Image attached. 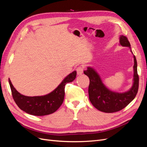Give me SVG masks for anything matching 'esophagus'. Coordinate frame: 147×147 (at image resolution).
<instances>
[{
    "label": "esophagus",
    "instance_id": "1",
    "mask_svg": "<svg viewBox=\"0 0 147 147\" xmlns=\"http://www.w3.org/2000/svg\"><path fill=\"white\" fill-rule=\"evenodd\" d=\"M83 70H84V69H83V67L82 66H79V67H77V69H76L77 74H78V75H82V74L83 73Z\"/></svg>",
    "mask_w": 147,
    "mask_h": 147
}]
</instances>
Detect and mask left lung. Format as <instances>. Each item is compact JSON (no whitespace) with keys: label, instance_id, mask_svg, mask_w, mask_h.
<instances>
[{"label":"left lung","instance_id":"left-lung-1","mask_svg":"<svg viewBox=\"0 0 147 147\" xmlns=\"http://www.w3.org/2000/svg\"><path fill=\"white\" fill-rule=\"evenodd\" d=\"M119 43L123 47L131 48L129 42L124 35L120 36ZM134 59V83L129 91L125 92L119 93L109 90L102 83L96 71L90 67L84 71V74L90 78L89 99L95 108L105 113L117 112L125 108L135 98L139 89V78L137 74V64L135 56Z\"/></svg>","mask_w":147,"mask_h":147}]
</instances>
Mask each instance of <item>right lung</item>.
Masks as SVG:
<instances>
[{
    "label": "right lung",
    "instance_id": "add662e5",
    "mask_svg": "<svg viewBox=\"0 0 147 147\" xmlns=\"http://www.w3.org/2000/svg\"><path fill=\"white\" fill-rule=\"evenodd\" d=\"M77 72L68 75L55 90L48 94L42 96H26L20 94L8 80L13 98L18 107L24 112L35 116H45L55 112L63 104L64 99V88L67 83L73 82Z\"/></svg>",
    "mask_w": 147,
    "mask_h": 147
}]
</instances>
